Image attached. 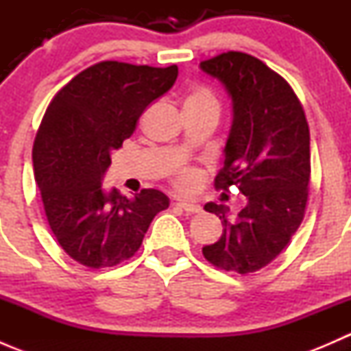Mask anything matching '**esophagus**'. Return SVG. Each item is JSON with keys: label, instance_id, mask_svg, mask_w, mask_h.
<instances>
[{"label": "esophagus", "instance_id": "1", "mask_svg": "<svg viewBox=\"0 0 351 351\" xmlns=\"http://www.w3.org/2000/svg\"><path fill=\"white\" fill-rule=\"evenodd\" d=\"M176 205H178L180 208H183V210H185V212H189V214H197V212L202 210V207L197 204V202L185 200V198H178Z\"/></svg>", "mask_w": 351, "mask_h": 351}]
</instances>
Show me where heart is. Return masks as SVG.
<instances>
[{
    "mask_svg": "<svg viewBox=\"0 0 351 351\" xmlns=\"http://www.w3.org/2000/svg\"><path fill=\"white\" fill-rule=\"evenodd\" d=\"M197 104H212V105H217L215 104V98L214 95L210 93L208 90H204V88H197V90H193L192 93L189 95V98H186V104L185 105H197ZM178 185L182 186V189H192V186H195L197 183V175L195 171H192V169H183V171H180L178 175Z\"/></svg>",
    "mask_w": 351,
    "mask_h": 351,
    "instance_id": "heart-1",
    "label": "heart"
}]
</instances>
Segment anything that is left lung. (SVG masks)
I'll return each mask as SVG.
<instances>
[{"label":"left lung","instance_id":"obj_1","mask_svg":"<svg viewBox=\"0 0 351 351\" xmlns=\"http://www.w3.org/2000/svg\"><path fill=\"white\" fill-rule=\"evenodd\" d=\"M200 69L231 98L232 122L215 186L236 185L246 197L234 221H228L226 205H204L224 229L202 253L222 270L251 274L282 253L304 219L309 125L289 83L260 59L231 51L200 62Z\"/></svg>","mask_w":351,"mask_h":351}]
</instances>
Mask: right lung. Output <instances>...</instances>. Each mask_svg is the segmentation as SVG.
<instances>
[{
    "instance_id": "add662e5",
    "label": "right lung",
    "mask_w": 351,
    "mask_h": 351,
    "mask_svg": "<svg viewBox=\"0 0 351 351\" xmlns=\"http://www.w3.org/2000/svg\"><path fill=\"white\" fill-rule=\"evenodd\" d=\"M176 76V66L98 62L49 105L32 151L35 182L56 239L77 263L105 268L134 256L154 215L169 207L159 190L127 198L101 182L113 151Z\"/></svg>"
}]
</instances>
